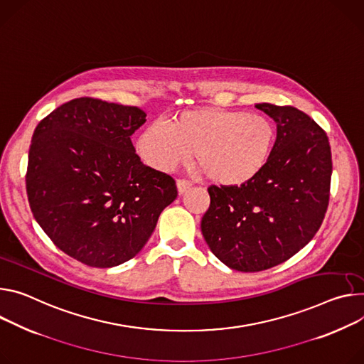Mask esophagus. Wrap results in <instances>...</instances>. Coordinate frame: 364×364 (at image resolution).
<instances>
[{
  "label": "esophagus",
  "instance_id": "1",
  "mask_svg": "<svg viewBox=\"0 0 364 364\" xmlns=\"http://www.w3.org/2000/svg\"><path fill=\"white\" fill-rule=\"evenodd\" d=\"M191 187V183L190 181H187V180H177V188H178V193L180 194H183V193H186L188 188Z\"/></svg>",
  "mask_w": 364,
  "mask_h": 364
}]
</instances>
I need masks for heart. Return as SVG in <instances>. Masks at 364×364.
<instances>
[{
    "label": "heart",
    "mask_w": 364,
    "mask_h": 364,
    "mask_svg": "<svg viewBox=\"0 0 364 364\" xmlns=\"http://www.w3.org/2000/svg\"><path fill=\"white\" fill-rule=\"evenodd\" d=\"M274 145L276 127L266 116L206 106L173 116L168 126L151 123L139 135L136 151L159 173L176 170L194 152L210 181L238 187L266 168Z\"/></svg>",
    "instance_id": "obj_1"
}]
</instances>
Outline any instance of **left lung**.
Here are the masks:
<instances>
[{
    "label": "left lung",
    "instance_id": "left-lung-1",
    "mask_svg": "<svg viewBox=\"0 0 364 364\" xmlns=\"http://www.w3.org/2000/svg\"><path fill=\"white\" fill-rule=\"evenodd\" d=\"M277 123L266 168L252 181L210 186L202 234L228 267L254 273L301 251L325 218L333 159L325 130L291 106L255 105Z\"/></svg>",
    "mask_w": 364,
    "mask_h": 364
}]
</instances>
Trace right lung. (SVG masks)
Here are the masks:
<instances>
[{"label": "right lung", "instance_id": "add662e5", "mask_svg": "<svg viewBox=\"0 0 364 364\" xmlns=\"http://www.w3.org/2000/svg\"><path fill=\"white\" fill-rule=\"evenodd\" d=\"M145 117L135 106L81 97L33 134L31 213L60 251L85 266L109 269L134 258L178 194L176 180L145 165L130 141Z\"/></svg>", "mask_w": 364, "mask_h": 364}]
</instances>
